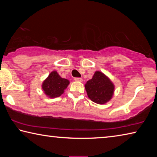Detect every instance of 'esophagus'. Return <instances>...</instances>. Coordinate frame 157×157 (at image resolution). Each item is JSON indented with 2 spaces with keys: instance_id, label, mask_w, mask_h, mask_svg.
Segmentation results:
<instances>
[{
  "instance_id": "34e87169",
  "label": "esophagus",
  "mask_w": 157,
  "mask_h": 157,
  "mask_svg": "<svg viewBox=\"0 0 157 157\" xmlns=\"http://www.w3.org/2000/svg\"><path fill=\"white\" fill-rule=\"evenodd\" d=\"M74 80L77 82H82V79L81 78H74Z\"/></svg>"
}]
</instances>
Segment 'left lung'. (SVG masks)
Returning <instances> with one entry per match:
<instances>
[{
  "label": "left lung",
  "mask_w": 157,
  "mask_h": 157,
  "mask_svg": "<svg viewBox=\"0 0 157 157\" xmlns=\"http://www.w3.org/2000/svg\"><path fill=\"white\" fill-rule=\"evenodd\" d=\"M87 95L97 104H105L113 97L114 85L110 79L100 71L95 72L92 79L84 85Z\"/></svg>",
  "instance_id": "left-lung-1"
}]
</instances>
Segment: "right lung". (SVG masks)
Wrapping results in <instances>:
<instances>
[{
	"mask_svg": "<svg viewBox=\"0 0 157 157\" xmlns=\"http://www.w3.org/2000/svg\"><path fill=\"white\" fill-rule=\"evenodd\" d=\"M68 79L61 78L56 71H53L42 84L44 94L50 98L59 97L68 86Z\"/></svg>",
	"mask_w": 157,
	"mask_h": 157,
	"instance_id": "add662e5",
	"label": "right lung"
}]
</instances>
